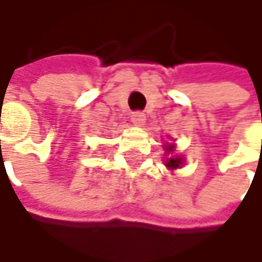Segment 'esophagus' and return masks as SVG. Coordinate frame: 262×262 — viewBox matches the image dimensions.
<instances>
[{"mask_svg":"<svg viewBox=\"0 0 262 262\" xmlns=\"http://www.w3.org/2000/svg\"><path fill=\"white\" fill-rule=\"evenodd\" d=\"M132 121L136 126H142L145 123V115L141 114V112H135V114H132Z\"/></svg>","mask_w":262,"mask_h":262,"instance_id":"34e87169","label":"esophagus"}]
</instances>
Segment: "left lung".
Returning a JSON list of instances; mask_svg holds the SVG:
<instances>
[{"label":"left lung","instance_id":"8db88e82","mask_svg":"<svg viewBox=\"0 0 262 262\" xmlns=\"http://www.w3.org/2000/svg\"><path fill=\"white\" fill-rule=\"evenodd\" d=\"M165 150H167V153H173V151H174V145H173V144H168V145L165 147ZM182 162L183 158H181V156H173V155H171V158H168V159L165 161V167H168L170 170H176V168H181Z\"/></svg>","mask_w":262,"mask_h":262}]
</instances>
